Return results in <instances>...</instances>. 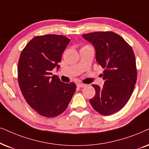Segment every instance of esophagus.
Instances as JSON below:
<instances>
[{"label": "esophagus", "instance_id": "34e87169", "mask_svg": "<svg viewBox=\"0 0 149 149\" xmlns=\"http://www.w3.org/2000/svg\"><path fill=\"white\" fill-rule=\"evenodd\" d=\"M77 86L79 88H84V86H86V84H80V83H79V84H77Z\"/></svg>", "mask_w": 149, "mask_h": 149}]
</instances>
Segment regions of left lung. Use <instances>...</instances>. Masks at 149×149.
Listing matches in <instances>:
<instances>
[{"label":"left lung","instance_id":"1","mask_svg":"<svg viewBox=\"0 0 149 149\" xmlns=\"http://www.w3.org/2000/svg\"><path fill=\"white\" fill-rule=\"evenodd\" d=\"M82 37L95 47L97 62L105 69L102 74L104 86L92 84L95 95L90 104L101 114H112L125 106L134 91L137 80L134 51L112 32H94Z\"/></svg>","mask_w":149,"mask_h":149}]
</instances>
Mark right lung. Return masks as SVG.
<instances>
[{
    "label": "right lung",
    "instance_id": "right-lung-1",
    "mask_svg": "<svg viewBox=\"0 0 149 149\" xmlns=\"http://www.w3.org/2000/svg\"><path fill=\"white\" fill-rule=\"evenodd\" d=\"M69 41L63 35L35 37L19 56L17 74L22 93L28 104L45 117L62 114L76 91L75 83L65 84L51 73L60 68L58 63Z\"/></svg>",
    "mask_w": 149,
    "mask_h": 149
}]
</instances>
